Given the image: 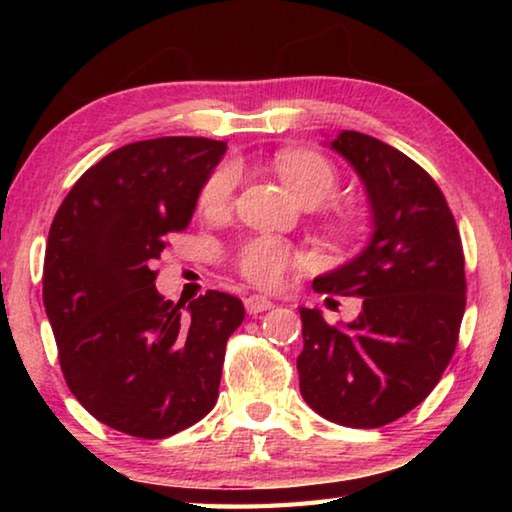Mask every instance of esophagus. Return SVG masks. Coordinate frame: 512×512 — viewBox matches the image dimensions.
<instances>
[{"label": "esophagus", "mask_w": 512, "mask_h": 512, "mask_svg": "<svg viewBox=\"0 0 512 512\" xmlns=\"http://www.w3.org/2000/svg\"><path fill=\"white\" fill-rule=\"evenodd\" d=\"M271 307H275V305L266 296H248L246 298V311L250 316L262 314V311H268Z\"/></svg>", "instance_id": "esophagus-1"}]
</instances>
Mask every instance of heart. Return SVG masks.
<instances>
[{
    "label": "heart",
    "instance_id": "b5f03b06",
    "mask_svg": "<svg viewBox=\"0 0 512 512\" xmlns=\"http://www.w3.org/2000/svg\"><path fill=\"white\" fill-rule=\"evenodd\" d=\"M275 171L282 178L293 196L302 205H318L325 198L334 194L339 185L336 169L325 160L323 155L314 151L291 149L277 153ZM239 171L232 162H223L207 176L201 189L198 205L205 214H221L228 210L235 194ZM293 264V253L287 244L271 237L250 239L248 244L239 250V271L248 282L257 287H273L275 282L282 280V275L289 271Z\"/></svg>",
    "mask_w": 512,
    "mask_h": 512
}]
</instances>
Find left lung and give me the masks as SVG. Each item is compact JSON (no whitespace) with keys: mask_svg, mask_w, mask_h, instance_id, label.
<instances>
[{"mask_svg":"<svg viewBox=\"0 0 512 512\" xmlns=\"http://www.w3.org/2000/svg\"><path fill=\"white\" fill-rule=\"evenodd\" d=\"M329 144L366 189L372 232L314 289L361 298L352 323L300 307V393L325 420L377 429L415 409L443 377L465 311L461 235L433 178L377 137L341 131Z\"/></svg>","mask_w":512,"mask_h":512,"instance_id":"8db88e82","label":"left lung"}]
</instances>
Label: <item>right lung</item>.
<instances>
[{
  "label": "right lung",
  "instance_id": "obj_1",
  "mask_svg": "<svg viewBox=\"0 0 512 512\" xmlns=\"http://www.w3.org/2000/svg\"><path fill=\"white\" fill-rule=\"evenodd\" d=\"M225 149L207 137L121 146L76 180L51 223L42 300L60 368L85 411L128 436L169 438L219 397L244 305L223 291L164 300L155 264Z\"/></svg>",
  "mask_w": 512,
  "mask_h": 512
}]
</instances>
